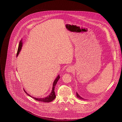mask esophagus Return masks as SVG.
Masks as SVG:
<instances>
[{
    "instance_id": "34e87169",
    "label": "esophagus",
    "mask_w": 122,
    "mask_h": 122,
    "mask_svg": "<svg viewBox=\"0 0 122 122\" xmlns=\"http://www.w3.org/2000/svg\"><path fill=\"white\" fill-rule=\"evenodd\" d=\"M73 71H74V67L72 66H68L66 69V71L67 72H71Z\"/></svg>"
}]
</instances>
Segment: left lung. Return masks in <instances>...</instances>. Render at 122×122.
Instances as JSON below:
<instances>
[{
	"label": "left lung",
	"mask_w": 122,
	"mask_h": 122,
	"mask_svg": "<svg viewBox=\"0 0 122 122\" xmlns=\"http://www.w3.org/2000/svg\"><path fill=\"white\" fill-rule=\"evenodd\" d=\"M76 96H77V97H78V98H80V99H82V100H84V99H85L83 98L82 97H80V95H78V94L77 93H76Z\"/></svg>",
	"instance_id": "1"
}]
</instances>
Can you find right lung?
I'll list each match as a JSON object with an SVG mask.
<instances>
[{
    "label": "right lung",
    "instance_id": "right-lung-1",
    "mask_svg": "<svg viewBox=\"0 0 122 122\" xmlns=\"http://www.w3.org/2000/svg\"><path fill=\"white\" fill-rule=\"evenodd\" d=\"M22 41L21 40L20 42H19V46H18V51H17V56H18V55L19 54V52L20 51L21 49H22ZM60 78V76L58 75V76L56 77V78L55 79V80L54 81V83H53V88H52V90H51V94L47 97H44V98H36V97H33L32 96H31L30 95L28 94L26 92H25V91L24 90L25 92V93L29 96L31 97L34 98L35 100H38L39 101H41V102H50L51 101H52L53 100H54L56 97V94H55V86L58 81L59 80Z\"/></svg>",
    "mask_w": 122,
    "mask_h": 122
}]
</instances>
